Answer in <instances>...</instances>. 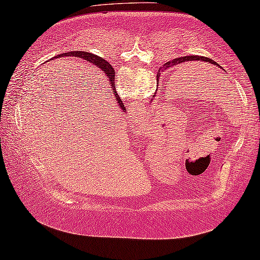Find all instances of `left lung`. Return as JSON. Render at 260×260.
Returning a JSON list of instances; mask_svg holds the SVG:
<instances>
[{"label":"left lung","instance_id":"left-lung-1","mask_svg":"<svg viewBox=\"0 0 260 260\" xmlns=\"http://www.w3.org/2000/svg\"><path fill=\"white\" fill-rule=\"evenodd\" d=\"M191 60H200V61H205V62L213 63V65H217L216 61H214L213 59H209V58H207V57H201V55H187V57L178 58V59H174V60H172V61L166 62L165 65L162 66V69H159V71L162 72V70L170 69L172 65H173V66L174 65H179V63H183V62H186V61H191ZM158 74H160V73H158Z\"/></svg>","mask_w":260,"mask_h":260}]
</instances>
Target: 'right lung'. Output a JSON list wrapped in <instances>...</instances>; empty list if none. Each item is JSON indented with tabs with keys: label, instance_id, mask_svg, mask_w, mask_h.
<instances>
[{
	"label": "right lung",
	"instance_id": "right-lung-1",
	"mask_svg": "<svg viewBox=\"0 0 260 260\" xmlns=\"http://www.w3.org/2000/svg\"><path fill=\"white\" fill-rule=\"evenodd\" d=\"M61 57H77V58H81V59H83V60L88 61L90 63H93V65L96 66L99 70L102 71V73L105 74L106 78H108V81L110 82V86H111V88H113V91L116 90V89H115V86H114V83H115L114 82L115 72H114L113 66H111L108 61H106L103 58L99 57V55H95L93 53H89V52H83V51L67 52V53L55 55L54 58L57 59V58H61ZM50 60H51V59H50ZM114 95H115V99H116V101H117L118 107L121 108L123 111H125V107H124V105H123L122 100L118 98V95L116 93H115Z\"/></svg>",
	"mask_w": 260,
	"mask_h": 260
}]
</instances>
